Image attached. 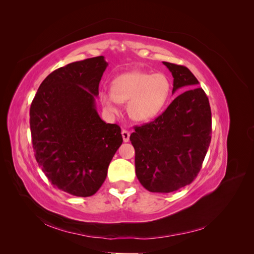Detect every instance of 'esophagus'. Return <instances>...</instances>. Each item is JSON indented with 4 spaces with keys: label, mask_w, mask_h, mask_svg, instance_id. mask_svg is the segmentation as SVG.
Returning <instances> with one entry per match:
<instances>
[{
    "label": "esophagus",
    "mask_w": 254,
    "mask_h": 254,
    "mask_svg": "<svg viewBox=\"0 0 254 254\" xmlns=\"http://www.w3.org/2000/svg\"><path fill=\"white\" fill-rule=\"evenodd\" d=\"M122 136H123V141L124 142H128L129 141V136H130V132L128 130H122Z\"/></svg>",
    "instance_id": "34e87169"
}]
</instances>
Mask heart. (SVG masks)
Returning a JSON list of instances; mask_svg holds the SVG:
<instances>
[{"mask_svg":"<svg viewBox=\"0 0 254 254\" xmlns=\"http://www.w3.org/2000/svg\"><path fill=\"white\" fill-rule=\"evenodd\" d=\"M170 94L171 81L165 75L131 72L118 76L111 91L99 92V99L111 115L118 113V103H127L130 118L148 121L162 111Z\"/></svg>","mask_w":254,"mask_h":254,"instance_id":"heart-1","label":"heart"}]
</instances>
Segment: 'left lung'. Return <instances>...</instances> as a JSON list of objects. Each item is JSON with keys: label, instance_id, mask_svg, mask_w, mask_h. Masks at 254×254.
<instances>
[{"label": "left lung", "instance_id": "8db88e82", "mask_svg": "<svg viewBox=\"0 0 254 254\" xmlns=\"http://www.w3.org/2000/svg\"><path fill=\"white\" fill-rule=\"evenodd\" d=\"M174 77L177 96L147 124L134 127L130 141L135 150V174L153 193H171L193 182L200 172L212 133L211 107L199 81L184 65L163 63Z\"/></svg>", "mask_w": 254, "mask_h": 254}]
</instances>
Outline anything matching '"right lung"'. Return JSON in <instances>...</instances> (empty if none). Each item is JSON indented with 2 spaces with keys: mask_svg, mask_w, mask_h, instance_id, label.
Masks as SVG:
<instances>
[{
  "mask_svg": "<svg viewBox=\"0 0 254 254\" xmlns=\"http://www.w3.org/2000/svg\"><path fill=\"white\" fill-rule=\"evenodd\" d=\"M104 56L68 64L52 72L30 105L35 157L54 187L74 196L94 195L123 143L121 128L96 111Z\"/></svg>",
  "mask_w": 254,
  "mask_h": 254,
  "instance_id": "right-lung-1",
  "label": "right lung"
}]
</instances>
